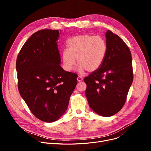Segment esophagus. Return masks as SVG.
<instances>
[{
    "instance_id": "esophagus-1",
    "label": "esophagus",
    "mask_w": 151,
    "mask_h": 151,
    "mask_svg": "<svg viewBox=\"0 0 151 151\" xmlns=\"http://www.w3.org/2000/svg\"><path fill=\"white\" fill-rule=\"evenodd\" d=\"M83 77H81V76H78V77L77 78V81H78V82L82 81H83Z\"/></svg>"
}]
</instances>
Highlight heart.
<instances>
[{"label": "heart", "mask_w": 151, "mask_h": 151, "mask_svg": "<svg viewBox=\"0 0 151 151\" xmlns=\"http://www.w3.org/2000/svg\"><path fill=\"white\" fill-rule=\"evenodd\" d=\"M67 50L63 51L62 59L65 68L72 70L76 63L80 64L79 71L83 73L96 71L104 63L108 52L105 40L100 36L88 34L76 35L67 42Z\"/></svg>", "instance_id": "obj_1"}]
</instances>
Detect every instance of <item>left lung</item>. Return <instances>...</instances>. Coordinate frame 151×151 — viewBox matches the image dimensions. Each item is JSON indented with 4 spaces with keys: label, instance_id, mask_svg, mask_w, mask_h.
I'll return each mask as SVG.
<instances>
[{
    "label": "left lung",
    "instance_id": "1",
    "mask_svg": "<svg viewBox=\"0 0 151 151\" xmlns=\"http://www.w3.org/2000/svg\"><path fill=\"white\" fill-rule=\"evenodd\" d=\"M108 52L101 66L84 78L86 96L99 115L110 117L125 104L133 82L132 55L129 47L111 31L105 33Z\"/></svg>",
    "mask_w": 151,
    "mask_h": 151
}]
</instances>
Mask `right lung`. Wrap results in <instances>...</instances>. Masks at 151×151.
Returning a JSON list of instances; mask_svg holds the SVG:
<instances>
[{"label": "right lung", "mask_w": 151, "mask_h": 151, "mask_svg": "<svg viewBox=\"0 0 151 151\" xmlns=\"http://www.w3.org/2000/svg\"><path fill=\"white\" fill-rule=\"evenodd\" d=\"M60 34L52 29L36 32L22 47L16 63L21 97L32 114L46 122L65 113L77 84V75L60 65Z\"/></svg>", "instance_id": "right-lung-1"}]
</instances>
